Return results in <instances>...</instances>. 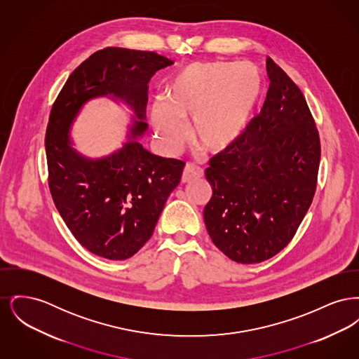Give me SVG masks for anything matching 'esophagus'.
<instances>
[{
	"label": "esophagus",
	"instance_id": "esophagus-1",
	"mask_svg": "<svg viewBox=\"0 0 359 359\" xmlns=\"http://www.w3.org/2000/svg\"><path fill=\"white\" fill-rule=\"evenodd\" d=\"M202 176H203V170L202 168L196 167L195 164L188 163V164H186V167H184L183 175H182V182L183 183H188V182L194 180V179H201Z\"/></svg>",
	"mask_w": 359,
	"mask_h": 359
}]
</instances>
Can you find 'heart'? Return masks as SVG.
<instances>
[{"label": "heart", "instance_id": "1", "mask_svg": "<svg viewBox=\"0 0 359 359\" xmlns=\"http://www.w3.org/2000/svg\"><path fill=\"white\" fill-rule=\"evenodd\" d=\"M262 93V74L250 63H191L170 79L165 102L152 103L154 133L173 152L187 136L182 122L192 120L189 133L196 147L221 154L243 136Z\"/></svg>", "mask_w": 359, "mask_h": 359}]
</instances>
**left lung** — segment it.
Returning a JSON list of instances; mask_svg holds the SVG:
<instances>
[{
	"instance_id": "8db88e82",
	"label": "left lung",
	"mask_w": 359,
	"mask_h": 359,
	"mask_svg": "<svg viewBox=\"0 0 359 359\" xmlns=\"http://www.w3.org/2000/svg\"><path fill=\"white\" fill-rule=\"evenodd\" d=\"M264 106L227 151L214 156L205 179L212 196L203 217L224 256L258 264L281 252L312 203L320 140L300 88L271 57Z\"/></svg>"
}]
</instances>
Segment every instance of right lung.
Masks as SVG:
<instances>
[{"mask_svg": "<svg viewBox=\"0 0 359 359\" xmlns=\"http://www.w3.org/2000/svg\"><path fill=\"white\" fill-rule=\"evenodd\" d=\"M172 65L156 52L103 48L74 69L52 106L46 133L52 199L72 236L95 256H135L180 183L184 161L156 156L137 141L148 128V83ZM106 95L126 102L137 120L117 153L88 159L70 147L69 129L87 100Z\"/></svg>", "mask_w": 359, "mask_h": 359, "instance_id": "add662e5", "label": "right lung"}]
</instances>
